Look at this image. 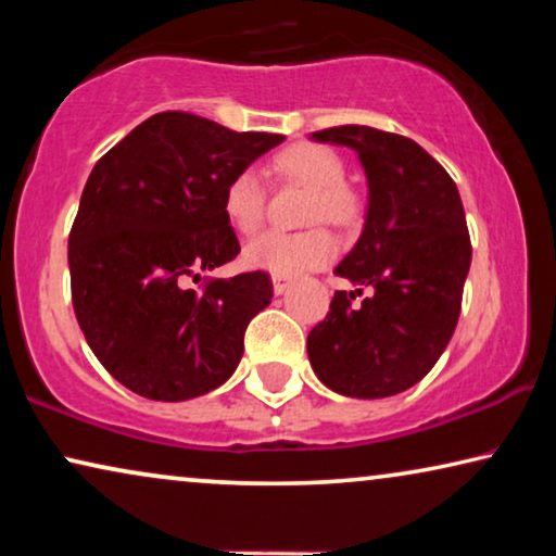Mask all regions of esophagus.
Instances as JSON below:
<instances>
[{
	"mask_svg": "<svg viewBox=\"0 0 556 556\" xmlns=\"http://www.w3.org/2000/svg\"><path fill=\"white\" fill-rule=\"evenodd\" d=\"M293 280L288 276H273V291H276V295H283L288 288H291Z\"/></svg>",
	"mask_w": 556,
	"mask_h": 556,
	"instance_id": "34e87169",
	"label": "esophagus"
}]
</instances>
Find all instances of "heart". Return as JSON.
<instances>
[{
	"instance_id": "obj_1",
	"label": "heart",
	"mask_w": 556,
	"mask_h": 556,
	"mask_svg": "<svg viewBox=\"0 0 556 556\" xmlns=\"http://www.w3.org/2000/svg\"><path fill=\"white\" fill-rule=\"evenodd\" d=\"M273 174L280 181L306 187V223H329L337 227L354 225L362 215V202L354 189L344 185L346 169L337 151L324 143H291L273 156ZM223 212L235 230L255 235L265 219V187L255 172L242 169L225 185ZM337 255V240L324 227L303 232H265L245 250L248 265L273 276H299L321 268Z\"/></svg>"
}]
</instances>
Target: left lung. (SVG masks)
I'll use <instances>...</instances> for the list:
<instances>
[{"instance_id":"obj_1","label":"left lung","mask_w":556,"mask_h":556,"mask_svg":"<svg viewBox=\"0 0 556 556\" xmlns=\"http://www.w3.org/2000/svg\"><path fill=\"white\" fill-rule=\"evenodd\" d=\"M316 141L359 154L369 207L337 276L329 314L308 333V359L329 390L356 400L405 392L435 367L460 316L470 235L458 187L420 143L371 126H333Z\"/></svg>"}]
</instances>
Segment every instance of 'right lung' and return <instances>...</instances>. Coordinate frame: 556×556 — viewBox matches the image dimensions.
Here are the masks:
<instances>
[{"mask_svg": "<svg viewBox=\"0 0 556 556\" xmlns=\"http://www.w3.org/2000/svg\"><path fill=\"white\" fill-rule=\"evenodd\" d=\"M280 141L164 111L98 159L67 238L73 308L98 362L131 392L192 400L238 369L270 276L192 283L240 253L225 185Z\"/></svg>", "mask_w": 556, "mask_h": 556, "instance_id": "add662e5", "label": "right lung"}]
</instances>
